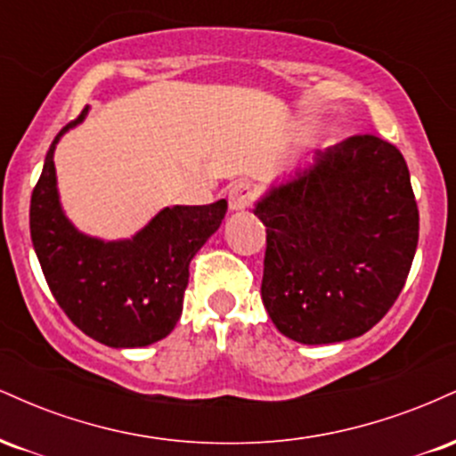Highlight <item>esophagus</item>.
<instances>
[{"mask_svg":"<svg viewBox=\"0 0 456 456\" xmlns=\"http://www.w3.org/2000/svg\"><path fill=\"white\" fill-rule=\"evenodd\" d=\"M255 195H257V191H255L253 184H248V182H238V184L229 191V208H232V210H244V208H248L250 203L255 201Z\"/></svg>","mask_w":456,"mask_h":456,"instance_id":"34e87169","label":"esophagus"}]
</instances>
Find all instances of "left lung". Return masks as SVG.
<instances>
[{
	"label": "left lung",
	"instance_id": "1",
	"mask_svg": "<svg viewBox=\"0 0 456 456\" xmlns=\"http://www.w3.org/2000/svg\"><path fill=\"white\" fill-rule=\"evenodd\" d=\"M265 224L261 300L305 345L369 332L399 297L418 246L416 197L396 145L375 134L317 151L255 206Z\"/></svg>",
	"mask_w": 456,
	"mask_h": 456
}]
</instances>
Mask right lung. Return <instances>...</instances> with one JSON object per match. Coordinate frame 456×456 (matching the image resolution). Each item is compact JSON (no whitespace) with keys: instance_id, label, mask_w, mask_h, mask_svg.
Instances as JSON below:
<instances>
[{"instance_id":"1","label":"right lung","mask_w":456,"mask_h":456,"mask_svg":"<svg viewBox=\"0 0 456 456\" xmlns=\"http://www.w3.org/2000/svg\"><path fill=\"white\" fill-rule=\"evenodd\" d=\"M31 192L29 232L51 294L75 326L109 347H145L165 338L182 315L188 264L221 227L227 201L174 206L130 240L104 242L77 232L57 195L53 151Z\"/></svg>"}]
</instances>
